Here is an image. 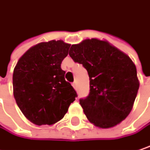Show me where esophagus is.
I'll return each mask as SVG.
<instances>
[{"mask_svg": "<svg viewBox=\"0 0 150 150\" xmlns=\"http://www.w3.org/2000/svg\"><path fill=\"white\" fill-rule=\"evenodd\" d=\"M72 86H73V87H74V88H76V86H77V85H76V82H73V83H72Z\"/></svg>", "mask_w": 150, "mask_h": 150, "instance_id": "obj_1", "label": "esophagus"}]
</instances>
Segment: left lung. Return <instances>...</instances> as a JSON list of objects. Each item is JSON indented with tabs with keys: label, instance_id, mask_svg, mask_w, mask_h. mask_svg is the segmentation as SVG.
I'll list each match as a JSON object with an SVG mask.
<instances>
[{
	"label": "left lung",
	"instance_id": "left-lung-1",
	"mask_svg": "<svg viewBox=\"0 0 150 150\" xmlns=\"http://www.w3.org/2000/svg\"><path fill=\"white\" fill-rule=\"evenodd\" d=\"M69 54L89 75V95L80 99L88 120L100 128L120 124L130 114L139 88L132 59L108 41L95 38L72 45Z\"/></svg>",
	"mask_w": 150,
	"mask_h": 150
}]
</instances>
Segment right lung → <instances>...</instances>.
Listing matches in <instances>:
<instances>
[{
    "label": "right lung",
    "instance_id": "1",
    "mask_svg": "<svg viewBox=\"0 0 150 150\" xmlns=\"http://www.w3.org/2000/svg\"><path fill=\"white\" fill-rule=\"evenodd\" d=\"M69 47L63 40L40 42L29 49L14 68V98L35 125H52L63 119L77 97L61 69Z\"/></svg>",
    "mask_w": 150,
    "mask_h": 150
}]
</instances>
